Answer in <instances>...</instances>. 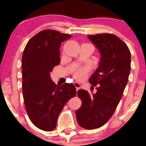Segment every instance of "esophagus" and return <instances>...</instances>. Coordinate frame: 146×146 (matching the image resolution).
<instances>
[{
	"instance_id": "obj_1",
	"label": "esophagus",
	"mask_w": 146,
	"mask_h": 146,
	"mask_svg": "<svg viewBox=\"0 0 146 146\" xmlns=\"http://www.w3.org/2000/svg\"><path fill=\"white\" fill-rule=\"evenodd\" d=\"M74 84L76 88V91H78V90H80V89L81 88V85L79 83L74 82Z\"/></svg>"
}]
</instances>
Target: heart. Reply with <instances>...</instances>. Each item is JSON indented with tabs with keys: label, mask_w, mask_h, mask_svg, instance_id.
I'll use <instances>...</instances> for the list:
<instances>
[{
	"label": "heart",
	"mask_w": 146,
	"mask_h": 146,
	"mask_svg": "<svg viewBox=\"0 0 146 146\" xmlns=\"http://www.w3.org/2000/svg\"><path fill=\"white\" fill-rule=\"evenodd\" d=\"M86 74V69L84 68H80L75 72L74 76L78 80H82L85 77Z\"/></svg>",
	"instance_id": "obj_1"
}]
</instances>
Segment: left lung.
<instances>
[{"instance_id":"8db88e82","label":"left lung","mask_w":146,"mask_h":146,"mask_svg":"<svg viewBox=\"0 0 146 146\" xmlns=\"http://www.w3.org/2000/svg\"><path fill=\"white\" fill-rule=\"evenodd\" d=\"M99 51L98 68L89 81L98 85L96 93L79 90L82 106L76 111L81 127L92 129L104 125L114 113L122 97L130 72L131 54L127 46L111 34L88 36Z\"/></svg>"}]
</instances>
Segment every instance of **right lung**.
<instances>
[{
	"instance_id": "right-lung-1",
	"label": "right lung",
	"mask_w": 146,
	"mask_h": 146,
	"mask_svg": "<svg viewBox=\"0 0 146 146\" xmlns=\"http://www.w3.org/2000/svg\"><path fill=\"white\" fill-rule=\"evenodd\" d=\"M72 36L52 30L40 32L27 44L22 57L23 94L28 115L44 131L56 127L58 115L70 99L76 94L73 84L56 85L50 72L58 65L61 43Z\"/></svg>"
}]
</instances>
